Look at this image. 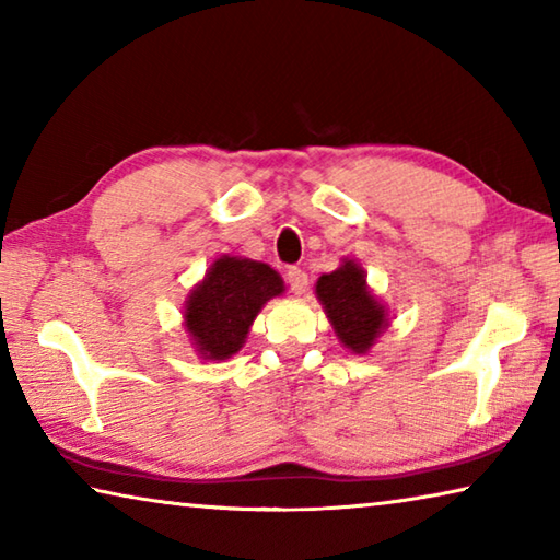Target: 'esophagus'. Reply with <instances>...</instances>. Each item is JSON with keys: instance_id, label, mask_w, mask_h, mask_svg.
<instances>
[{"instance_id": "obj_1", "label": "esophagus", "mask_w": 560, "mask_h": 560, "mask_svg": "<svg viewBox=\"0 0 560 560\" xmlns=\"http://www.w3.org/2000/svg\"><path fill=\"white\" fill-rule=\"evenodd\" d=\"M287 281H289V287H291L293 293H296V296H301V293H306V289H308V277H306V271H303L301 267H291L287 271Z\"/></svg>"}]
</instances>
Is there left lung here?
Instances as JSON below:
<instances>
[{
  "mask_svg": "<svg viewBox=\"0 0 560 560\" xmlns=\"http://www.w3.org/2000/svg\"><path fill=\"white\" fill-rule=\"evenodd\" d=\"M316 296L336 336L353 353H368L387 328V311L365 283V271L353 259H343L336 271L316 281Z\"/></svg>",
  "mask_w": 560,
  "mask_h": 560,
  "instance_id": "obj_1",
  "label": "left lung"
}]
</instances>
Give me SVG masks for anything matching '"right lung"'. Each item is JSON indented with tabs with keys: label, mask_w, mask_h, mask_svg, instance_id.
Masks as SVG:
<instances>
[{
	"label": "right lung",
	"mask_w": 560,
	"mask_h": 560,
	"mask_svg": "<svg viewBox=\"0 0 560 560\" xmlns=\"http://www.w3.org/2000/svg\"><path fill=\"white\" fill-rule=\"evenodd\" d=\"M283 281L269 264L222 254L185 301V328L200 358L226 360L244 346L246 334Z\"/></svg>",
	"instance_id": "1"
}]
</instances>
